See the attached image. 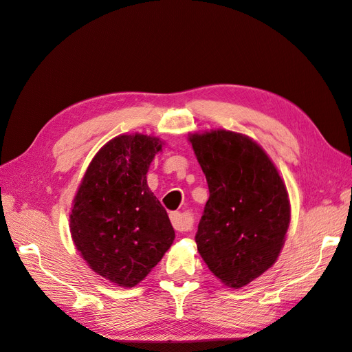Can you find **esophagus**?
Wrapping results in <instances>:
<instances>
[{
    "label": "esophagus",
    "instance_id": "34e87169",
    "mask_svg": "<svg viewBox=\"0 0 352 352\" xmlns=\"http://www.w3.org/2000/svg\"><path fill=\"white\" fill-rule=\"evenodd\" d=\"M171 222H173V226L175 228V231L178 232H186L188 230H191L192 226V219L188 217V214H184L181 212H174L171 213Z\"/></svg>",
    "mask_w": 352,
    "mask_h": 352
}]
</instances>
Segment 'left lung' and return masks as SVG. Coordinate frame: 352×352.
Masks as SVG:
<instances>
[{"label": "left lung", "instance_id": "8db88e82", "mask_svg": "<svg viewBox=\"0 0 352 352\" xmlns=\"http://www.w3.org/2000/svg\"><path fill=\"white\" fill-rule=\"evenodd\" d=\"M209 200L196 234L197 250L225 285L241 288L276 262L291 219L287 187L276 166L244 134H190Z\"/></svg>", "mask_w": 352, "mask_h": 352}]
</instances>
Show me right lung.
<instances>
[{
  "instance_id": "obj_1",
  "label": "right lung",
  "mask_w": 352,
  "mask_h": 352,
  "mask_svg": "<svg viewBox=\"0 0 352 352\" xmlns=\"http://www.w3.org/2000/svg\"><path fill=\"white\" fill-rule=\"evenodd\" d=\"M162 142L122 134L95 155L70 213L74 245L98 275L131 288L171 247L175 232L146 174Z\"/></svg>"
}]
</instances>
